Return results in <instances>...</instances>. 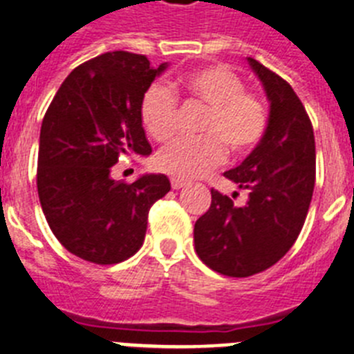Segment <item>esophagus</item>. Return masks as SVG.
Masks as SVG:
<instances>
[{
  "label": "esophagus",
  "mask_w": 354,
  "mask_h": 354,
  "mask_svg": "<svg viewBox=\"0 0 354 354\" xmlns=\"http://www.w3.org/2000/svg\"><path fill=\"white\" fill-rule=\"evenodd\" d=\"M187 186V183L184 179H177V177H171V187L174 189H180V187Z\"/></svg>",
  "instance_id": "1"
}]
</instances>
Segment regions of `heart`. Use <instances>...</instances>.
I'll return each instance as SVG.
<instances>
[{
	"label": "heart",
	"mask_w": 354,
	"mask_h": 354,
	"mask_svg": "<svg viewBox=\"0 0 354 354\" xmlns=\"http://www.w3.org/2000/svg\"><path fill=\"white\" fill-rule=\"evenodd\" d=\"M175 92L207 106L202 138H179L156 156L159 170L177 179H195L216 168L225 158V145L232 154H246L261 142L268 113L261 99L243 92L245 84L225 65H207L187 72L171 83ZM140 118L156 142H167L175 133L177 99L167 84L152 83L140 101Z\"/></svg>",
	"instance_id": "b5f03b06"
}]
</instances>
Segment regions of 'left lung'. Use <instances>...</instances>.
Instances as JSON below:
<instances>
[{"instance_id": "1", "label": "left lung", "mask_w": 354, "mask_h": 354, "mask_svg": "<svg viewBox=\"0 0 354 354\" xmlns=\"http://www.w3.org/2000/svg\"><path fill=\"white\" fill-rule=\"evenodd\" d=\"M270 102L266 133L245 161L225 177L248 200L211 189L209 211L195 223L200 261L227 277H252L277 264L298 239L315 184V140L310 118L287 81L246 58ZM237 192H234L236 195Z\"/></svg>"}]
</instances>
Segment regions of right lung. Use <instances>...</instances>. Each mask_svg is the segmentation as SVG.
I'll return each mask as SVG.
<instances>
[{"mask_svg":"<svg viewBox=\"0 0 354 354\" xmlns=\"http://www.w3.org/2000/svg\"><path fill=\"white\" fill-rule=\"evenodd\" d=\"M168 62L113 51L65 77L40 127L37 189L44 216L62 245L83 261L117 264L143 245L147 216L170 192L165 174L133 184L115 180L122 156H150L140 101Z\"/></svg>","mask_w":354,"mask_h":354,"instance_id":"1","label":"right lung"}]
</instances>
